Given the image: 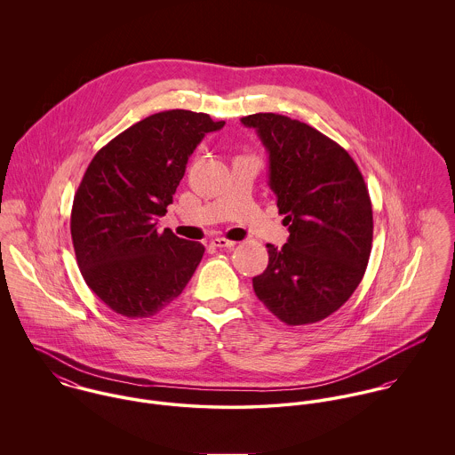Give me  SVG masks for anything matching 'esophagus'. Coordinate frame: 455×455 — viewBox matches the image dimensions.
<instances>
[{"mask_svg": "<svg viewBox=\"0 0 455 455\" xmlns=\"http://www.w3.org/2000/svg\"><path fill=\"white\" fill-rule=\"evenodd\" d=\"M212 245L219 247V249H231V247L236 245V242H231V240H226V238H213Z\"/></svg>", "mask_w": 455, "mask_h": 455, "instance_id": "obj_1", "label": "esophagus"}]
</instances>
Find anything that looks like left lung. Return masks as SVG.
Returning a JSON list of instances; mask_svg holds the SVG:
<instances>
[{
    "instance_id": "8db88e82",
    "label": "left lung",
    "mask_w": 455,
    "mask_h": 455,
    "mask_svg": "<svg viewBox=\"0 0 455 455\" xmlns=\"http://www.w3.org/2000/svg\"><path fill=\"white\" fill-rule=\"evenodd\" d=\"M242 124L267 150V186L289 226L283 247L266 245L254 292L285 324L319 323L352 296L368 266L373 210L364 179L343 147L305 123L254 114Z\"/></svg>"
}]
</instances>
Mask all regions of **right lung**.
Wrapping results in <instances>:
<instances>
[{"label":"right lung","instance_id":"obj_1","mask_svg":"<svg viewBox=\"0 0 455 455\" xmlns=\"http://www.w3.org/2000/svg\"><path fill=\"white\" fill-rule=\"evenodd\" d=\"M206 114H154L92 157L71 208V240L89 289L116 314L145 319L179 298L204 254L199 242L157 231V217L206 132L224 128Z\"/></svg>","mask_w":455,"mask_h":455}]
</instances>
